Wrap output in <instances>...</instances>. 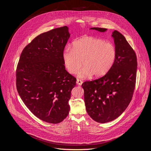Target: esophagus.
Segmentation results:
<instances>
[{"instance_id": "1", "label": "esophagus", "mask_w": 151, "mask_h": 151, "mask_svg": "<svg viewBox=\"0 0 151 151\" xmlns=\"http://www.w3.org/2000/svg\"><path fill=\"white\" fill-rule=\"evenodd\" d=\"M82 83H83V82L81 81V80H80V79H77V81H76V83L78 84V85H81L82 84Z\"/></svg>"}]
</instances>
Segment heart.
<instances>
[{
	"mask_svg": "<svg viewBox=\"0 0 151 151\" xmlns=\"http://www.w3.org/2000/svg\"><path fill=\"white\" fill-rule=\"evenodd\" d=\"M116 55L113 44L86 37L75 41L72 48H66L62 57L65 66L70 74L77 73L83 64L84 66L79 72L78 77L86 78L92 75L95 77L105 75L113 66Z\"/></svg>",
	"mask_w": 151,
	"mask_h": 151,
	"instance_id": "b5f03b06",
	"label": "heart"
}]
</instances>
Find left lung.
I'll return each instance as SVG.
<instances>
[{
	"instance_id": "1",
	"label": "left lung",
	"mask_w": 151,
	"mask_h": 151,
	"mask_svg": "<svg viewBox=\"0 0 151 151\" xmlns=\"http://www.w3.org/2000/svg\"><path fill=\"white\" fill-rule=\"evenodd\" d=\"M99 32L106 28H91ZM116 59L103 77L82 85L88 115L95 122L105 123L119 117L130 104L135 88L137 58L133 49L119 31L112 33Z\"/></svg>"
}]
</instances>
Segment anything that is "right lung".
Listing matches in <instances>:
<instances>
[{
    "label": "right lung",
    "mask_w": 151,
    "mask_h": 151,
    "mask_svg": "<svg viewBox=\"0 0 151 151\" xmlns=\"http://www.w3.org/2000/svg\"><path fill=\"white\" fill-rule=\"evenodd\" d=\"M70 37L64 26L42 33L23 49L16 71L18 92L40 120L56 124L68 115L76 79L65 69L63 53Z\"/></svg>",
    "instance_id": "obj_1"
}]
</instances>
